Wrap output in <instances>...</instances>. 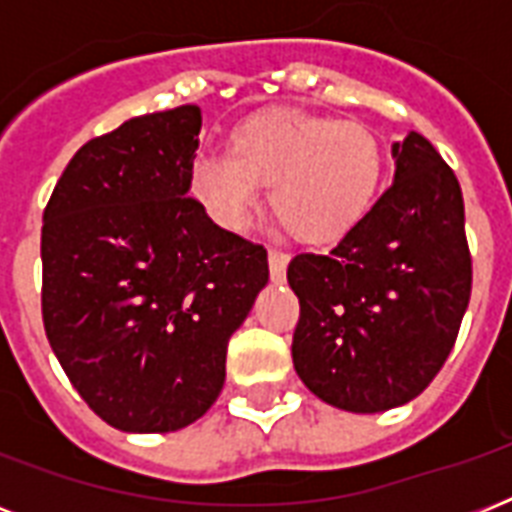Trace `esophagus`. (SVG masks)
<instances>
[{
	"mask_svg": "<svg viewBox=\"0 0 512 512\" xmlns=\"http://www.w3.org/2000/svg\"><path fill=\"white\" fill-rule=\"evenodd\" d=\"M287 263H289L287 252H281V249H271V252H268L271 279L276 281V284H281V281H284V276H287Z\"/></svg>",
	"mask_w": 512,
	"mask_h": 512,
	"instance_id": "34e87169",
	"label": "esophagus"
}]
</instances>
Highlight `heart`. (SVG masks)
<instances>
[{
    "mask_svg": "<svg viewBox=\"0 0 512 512\" xmlns=\"http://www.w3.org/2000/svg\"><path fill=\"white\" fill-rule=\"evenodd\" d=\"M382 146L369 127L305 111H263L236 124L228 154H199L188 191L223 231H244L271 185V209L297 241L329 244L372 207Z\"/></svg>",
    "mask_w": 512,
    "mask_h": 512,
    "instance_id": "b5f03b06",
    "label": "heart"
}]
</instances>
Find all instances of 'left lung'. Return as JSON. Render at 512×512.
<instances>
[{
    "instance_id": "8db88e82",
    "label": "left lung",
    "mask_w": 512,
    "mask_h": 512,
    "mask_svg": "<svg viewBox=\"0 0 512 512\" xmlns=\"http://www.w3.org/2000/svg\"><path fill=\"white\" fill-rule=\"evenodd\" d=\"M380 201L329 255L287 268L300 300L295 372L324 404L388 412L428 388L468 311L470 268L460 183L420 132L390 146Z\"/></svg>"
}]
</instances>
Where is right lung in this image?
Here are the masks:
<instances>
[{
    "label": "right lung",
    "mask_w": 512,
    "mask_h": 512,
    "mask_svg": "<svg viewBox=\"0 0 512 512\" xmlns=\"http://www.w3.org/2000/svg\"><path fill=\"white\" fill-rule=\"evenodd\" d=\"M199 106L84 143L42 217V319L63 372L108 425L170 433L215 404L228 340L268 284V252L191 199Z\"/></svg>",
    "instance_id": "right-lung-1"
}]
</instances>
